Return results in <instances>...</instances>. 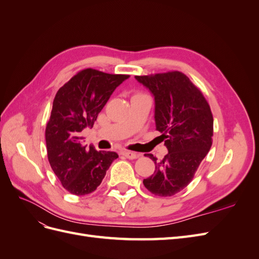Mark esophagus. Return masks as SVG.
<instances>
[{
  "mask_svg": "<svg viewBox=\"0 0 259 259\" xmlns=\"http://www.w3.org/2000/svg\"><path fill=\"white\" fill-rule=\"evenodd\" d=\"M122 154H123L124 156H126V158H127V159H130V160L137 159L138 156H139V154H138V153H136V152H132V151H128V150H124V151H122Z\"/></svg>",
  "mask_w": 259,
  "mask_h": 259,
  "instance_id": "1",
  "label": "esophagus"
}]
</instances>
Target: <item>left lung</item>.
Instances as JSON below:
<instances>
[{
  "mask_svg": "<svg viewBox=\"0 0 259 259\" xmlns=\"http://www.w3.org/2000/svg\"><path fill=\"white\" fill-rule=\"evenodd\" d=\"M154 97L155 130L161 133L168 153L155 164L144 185L159 197H171L190 184L211 147L213 114L202 92L179 71L136 75Z\"/></svg>",
  "mask_w": 259,
  "mask_h": 259,
  "instance_id": "8db88e82",
  "label": "left lung"
}]
</instances>
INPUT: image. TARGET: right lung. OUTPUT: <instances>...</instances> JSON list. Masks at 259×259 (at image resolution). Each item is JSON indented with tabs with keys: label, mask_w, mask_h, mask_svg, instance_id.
Segmentation results:
<instances>
[{
	"label": "right lung",
	"mask_w": 259,
	"mask_h": 259,
	"mask_svg": "<svg viewBox=\"0 0 259 259\" xmlns=\"http://www.w3.org/2000/svg\"><path fill=\"white\" fill-rule=\"evenodd\" d=\"M128 77L84 69L55 96L45 130L46 149L52 169L70 193L84 195L95 191L111 163L119 158L115 152L83 146L82 131L93 127L114 90Z\"/></svg>",
	"instance_id": "1"
}]
</instances>
